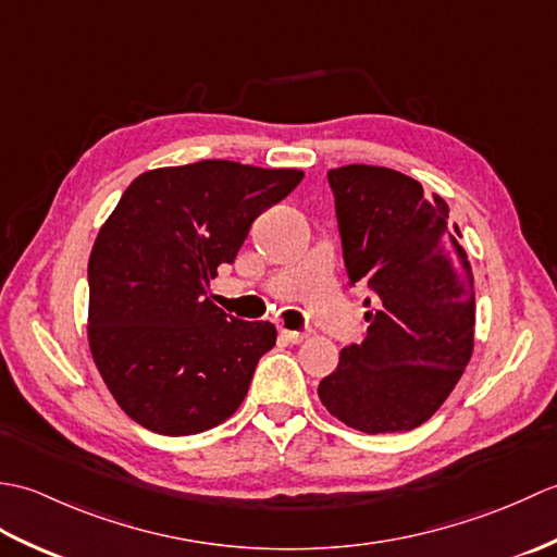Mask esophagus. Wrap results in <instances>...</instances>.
<instances>
[{
    "label": "esophagus",
    "mask_w": 557,
    "mask_h": 557,
    "mask_svg": "<svg viewBox=\"0 0 557 557\" xmlns=\"http://www.w3.org/2000/svg\"><path fill=\"white\" fill-rule=\"evenodd\" d=\"M280 335L285 337L287 342H292V345H299V342L306 339V333H299V330H285V327H282Z\"/></svg>",
    "instance_id": "esophagus-1"
}]
</instances>
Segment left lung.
<instances>
[{
  "label": "left lung",
  "mask_w": 557,
  "mask_h": 557,
  "mask_svg": "<svg viewBox=\"0 0 557 557\" xmlns=\"http://www.w3.org/2000/svg\"><path fill=\"white\" fill-rule=\"evenodd\" d=\"M351 285L373 292L369 333L318 385L361 433H405L443 407L474 351V272L445 200L373 164L327 172Z\"/></svg>",
  "instance_id": "obj_1"
}]
</instances>
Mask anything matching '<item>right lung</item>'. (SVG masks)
<instances>
[{"mask_svg": "<svg viewBox=\"0 0 557 557\" xmlns=\"http://www.w3.org/2000/svg\"><path fill=\"white\" fill-rule=\"evenodd\" d=\"M304 180L200 160L144 172L104 220L88 260V345L128 417L160 435H194L239 409L258 359L275 347L208 297L251 222Z\"/></svg>", "mask_w": 557, "mask_h": 557, "instance_id": "obj_1", "label": "right lung"}]
</instances>
